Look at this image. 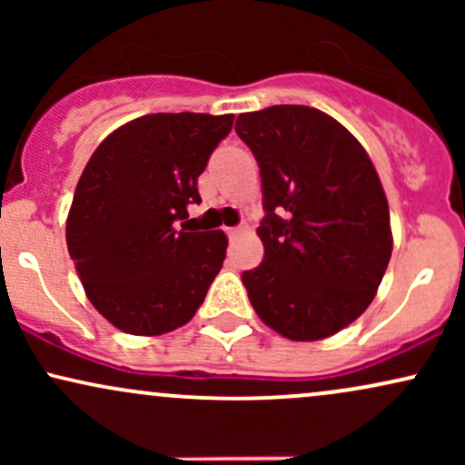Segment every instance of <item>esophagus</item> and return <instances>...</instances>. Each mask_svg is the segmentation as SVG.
<instances>
[{
  "mask_svg": "<svg viewBox=\"0 0 465 465\" xmlns=\"http://www.w3.org/2000/svg\"><path fill=\"white\" fill-rule=\"evenodd\" d=\"M225 232H227V236H229V238H236V236H238V233H240V232H242V227H227V229H225Z\"/></svg>",
  "mask_w": 465,
  "mask_h": 465,
  "instance_id": "34e87169",
  "label": "esophagus"
}]
</instances>
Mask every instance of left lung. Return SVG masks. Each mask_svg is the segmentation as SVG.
I'll return each instance as SVG.
<instances>
[{
  "mask_svg": "<svg viewBox=\"0 0 465 465\" xmlns=\"http://www.w3.org/2000/svg\"><path fill=\"white\" fill-rule=\"evenodd\" d=\"M236 133L262 179L264 258L242 273L251 306L291 341L332 336L367 311L391 258L376 168L348 129L311 106L242 114Z\"/></svg>",
  "mask_w": 465,
  "mask_h": 465,
  "instance_id": "left-lung-1",
  "label": "left lung"
}]
</instances>
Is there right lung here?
Returning a JSON list of instances; mask_svg holds the SVG:
<instances>
[{
	"mask_svg": "<svg viewBox=\"0 0 465 465\" xmlns=\"http://www.w3.org/2000/svg\"><path fill=\"white\" fill-rule=\"evenodd\" d=\"M233 115L153 114L111 133L76 185L67 249L89 302L117 330L188 323L225 260L223 232H185L199 174Z\"/></svg>",
	"mask_w": 465,
	"mask_h": 465,
	"instance_id": "obj_1",
	"label": "right lung"
}]
</instances>
